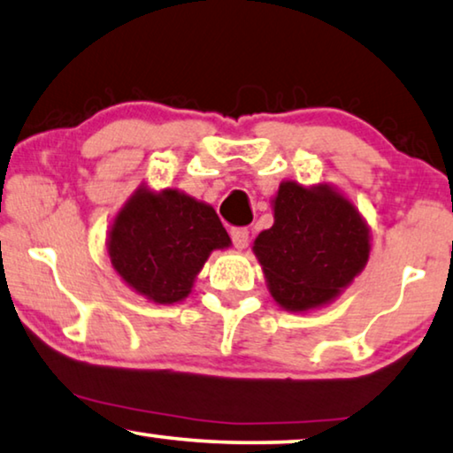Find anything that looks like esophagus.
Instances as JSON below:
<instances>
[{
    "label": "esophagus",
    "instance_id": "1",
    "mask_svg": "<svg viewBox=\"0 0 453 453\" xmlns=\"http://www.w3.org/2000/svg\"><path fill=\"white\" fill-rule=\"evenodd\" d=\"M231 239H233L234 247L245 249L249 242V231L245 226H234V228H231Z\"/></svg>",
    "mask_w": 453,
    "mask_h": 453
}]
</instances>
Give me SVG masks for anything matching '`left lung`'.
<instances>
[{
  "instance_id": "1",
  "label": "left lung",
  "mask_w": 453,
  "mask_h": 453,
  "mask_svg": "<svg viewBox=\"0 0 453 453\" xmlns=\"http://www.w3.org/2000/svg\"><path fill=\"white\" fill-rule=\"evenodd\" d=\"M253 251L275 303L300 312L331 303L364 270L370 228L356 206L329 186L280 183L273 226Z\"/></svg>"
}]
</instances>
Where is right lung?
Segmentation results:
<instances>
[{"label": "right lung", "instance_id": "obj_1", "mask_svg": "<svg viewBox=\"0 0 453 453\" xmlns=\"http://www.w3.org/2000/svg\"><path fill=\"white\" fill-rule=\"evenodd\" d=\"M231 245L214 208L178 189L139 188L110 228L118 275L157 304L180 303L214 249Z\"/></svg>", "mask_w": 453, "mask_h": 453}]
</instances>
